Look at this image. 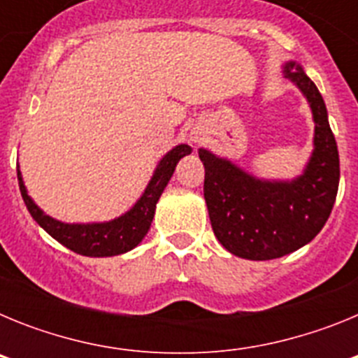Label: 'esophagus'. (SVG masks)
<instances>
[{"label": "esophagus", "mask_w": 358, "mask_h": 358, "mask_svg": "<svg viewBox=\"0 0 358 358\" xmlns=\"http://www.w3.org/2000/svg\"><path fill=\"white\" fill-rule=\"evenodd\" d=\"M189 141H192L194 145L204 141V132L199 131V129H192V132H189Z\"/></svg>", "instance_id": "esophagus-1"}]
</instances>
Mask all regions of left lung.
<instances>
[{"instance_id":"1","label":"left lung","mask_w":358,"mask_h":358,"mask_svg":"<svg viewBox=\"0 0 358 358\" xmlns=\"http://www.w3.org/2000/svg\"><path fill=\"white\" fill-rule=\"evenodd\" d=\"M281 73L301 91L314 120V148L301 173L292 179L258 177L229 157L199 148L215 236L226 251L245 260H274L312 242L339 189V150L324 100L299 62L285 61Z\"/></svg>"}]
</instances>
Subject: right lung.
Masks as SVG:
<instances>
[{"mask_svg": "<svg viewBox=\"0 0 358 358\" xmlns=\"http://www.w3.org/2000/svg\"><path fill=\"white\" fill-rule=\"evenodd\" d=\"M188 154H192V147L186 143L176 145L172 150L166 152L157 163L147 188L143 189L140 199L132 204L131 210L116 218L103 220V222H62V220H57L48 213H44L37 206L36 201L28 195L23 173L17 164L19 189H21L24 204L34 220L64 248L71 249L77 255L91 256V258L118 256L132 251L145 238L150 229L152 218L156 213V204L163 189L166 188L170 177L173 176L177 163Z\"/></svg>", "mask_w": 358, "mask_h": 358, "instance_id": "add662e5", "label": "right lung"}]
</instances>
